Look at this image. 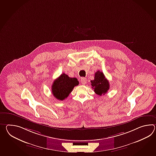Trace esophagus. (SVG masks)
<instances>
[{
	"mask_svg": "<svg viewBox=\"0 0 156 156\" xmlns=\"http://www.w3.org/2000/svg\"><path fill=\"white\" fill-rule=\"evenodd\" d=\"M80 80H81V83L83 85H84V84H86V83L87 82V80L86 78H82L81 79H80Z\"/></svg>",
	"mask_w": 156,
	"mask_h": 156,
	"instance_id": "esophagus-1",
	"label": "esophagus"
}]
</instances>
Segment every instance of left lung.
I'll return each instance as SVG.
<instances>
[{
  "instance_id": "1",
  "label": "left lung",
  "mask_w": 156,
  "mask_h": 156,
  "mask_svg": "<svg viewBox=\"0 0 156 156\" xmlns=\"http://www.w3.org/2000/svg\"><path fill=\"white\" fill-rule=\"evenodd\" d=\"M90 82L94 92L99 96L106 94L110 88L108 80L105 78L104 73L100 70L95 73L94 80H90Z\"/></svg>"
}]
</instances>
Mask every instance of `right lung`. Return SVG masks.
Here are the masks:
<instances>
[{
	"label": "right lung",
	"instance_id": "right-lung-1",
	"mask_svg": "<svg viewBox=\"0 0 156 156\" xmlns=\"http://www.w3.org/2000/svg\"><path fill=\"white\" fill-rule=\"evenodd\" d=\"M78 84L79 82L76 78H70L62 73L52 83V94L56 99L64 100L68 97L74 87Z\"/></svg>",
	"mask_w": 156,
	"mask_h": 156
}]
</instances>
